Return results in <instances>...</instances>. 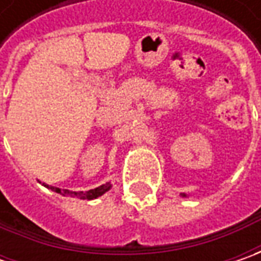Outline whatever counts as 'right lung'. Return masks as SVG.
I'll return each instance as SVG.
<instances>
[{
  "label": "right lung",
  "instance_id": "obj_1",
  "mask_svg": "<svg viewBox=\"0 0 261 261\" xmlns=\"http://www.w3.org/2000/svg\"><path fill=\"white\" fill-rule=\"evenodd\" d=\"M110 187H112V186L107 183V185L100 186V187H95L93 190H88L86 193H84V192L75 193V192H71V190H64V193L69 196H80V199H88V200H91V199H95V197H98V196L105 195ZM50 189H52L54 192H56V193H61V189H59V187H50Z\"/></svg>",
  "mask_w": 261,
  "mask_h": 261
}]
</instances>
